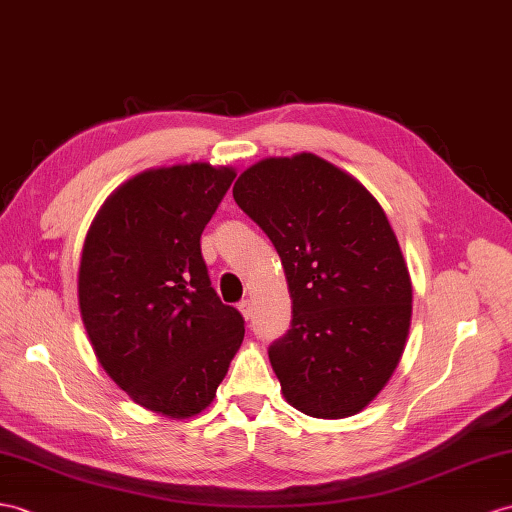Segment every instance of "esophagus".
<instances>
[{
    "label": "esophagus",
    "instance_id": "34e87169",
    "mask_svg": "<svg viewBox=\"0 0 512 512\" xmlns=\"http://www.w3.org/2000/svg\"><path fill=\"white\" fill-rule=\"evenodd\" d=\"M239 313L243 315V319L252 317V302H249V299H243V302L239 304Z\"/></svg>",
    "mask_w": 512,
    "mask_h": 512
}]
</instances>
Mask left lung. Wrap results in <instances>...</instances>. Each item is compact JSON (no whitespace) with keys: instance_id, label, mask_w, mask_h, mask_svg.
Masks as SVG:
<instances>
[{"instance_id":"8db88e82","label":"left lung","mask_w":512,"mask_h":512,"mask_svg":"<svg viewBox=\"0 0 512 512\" xmlns=\"http://www.w3.org/2000/svg\"><path fill=\"white\" fill-rule=\"evenodd\" d=\"M232 195L276 245L289 284L291 328L269 347L284 400L319 419L360 413L393 376L413 315L378 199L310 152L256 162Z\"/></svg>"}]
</instances>
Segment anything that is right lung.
Wrapping results in <instances>:
<instances>
[{
  "label": "right lung",
  "instance_id": "add662e5",
  "mask_svg": "<svg viewBox=\"0 0 512 512\" xmlns=\"http://www.w3.org/2000/svg\"><path fill=\"white\" fill-rule=\"evenodd\" d=\"M234 178L210 162L147 169L108 195L84 239L78 302L99 365L169 419L210 406L243 343L199 247Z\"/></svg>",
  "mask_w": 512,
  "mask_h": 512
}]
</instances>
